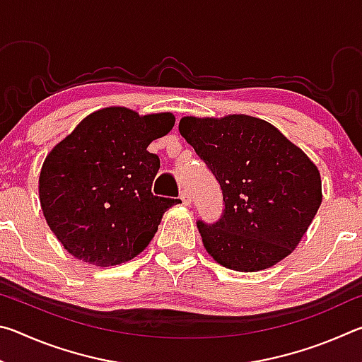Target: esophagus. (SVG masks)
Here are the masks:
<instances>
[{
	"label": "esophagus",
	"instance_id": "obj_1",
	"mask_svg": "<svg viewBox=\"0 0 362 362\" xmlns=\"http://www.w3.org/2000/svg\"><path fill=\"white\" fill-rule=\"evenodd\" d=\"M180 199H182V204H185V206L192 204V196H189L187 189H182L180 192Z\"/></svg>",
	"mask_w": 362,
	"mask_h": 362
}]
</instances>
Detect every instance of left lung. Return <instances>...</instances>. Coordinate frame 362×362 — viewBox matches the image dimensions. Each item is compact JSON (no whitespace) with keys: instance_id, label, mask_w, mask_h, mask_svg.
Instances as JSON below:
<instances>
[{"instance_id":"1","label":"left lung","mask_w":362,"mask_h":362,"mask_svg":"<svg viewBox=\"0 0 362 362\" xmlns=\"http://www.w3.org/2000/svg\"><path fill=\"white\" fill-rule=\"evenodd\" d=\"M182 137L220 183L225 209L198 220L214 260L259 272L289 255L321 206L320 170L269 122L247 115L180 119Z\"/></svg>"}]
</instances>
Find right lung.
I'll return each instance as SVG.
<instances>
[{
	"mask_svg": "<svg viewBox=\"0 0 362 362\" xmlns=\"http://www.w3.org/2000/svg\"><path fill=\"white\" fill-rule=\"evenodd\" d=\"M170 113L110 107L86 116L46 156L40 201L49 228L76 259L110 267L148 246L179 199L151 193L159 158L146 150L174 127Z\"/></svg>",
	"mask_w": 362,
	"mask_h": 362,
	"instance_id": "right-lung-1",
	"label": "right lung"
}]
</instances>
